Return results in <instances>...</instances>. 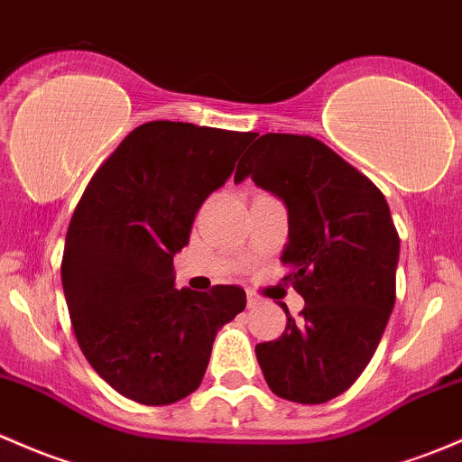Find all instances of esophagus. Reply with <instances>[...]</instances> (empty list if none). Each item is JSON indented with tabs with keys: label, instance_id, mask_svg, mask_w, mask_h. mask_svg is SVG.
Returning <instances> with one entry per match:
<instances>
[{
	"label": "esophagus",
	"instance_id": "esophagus-1",
	"mask_svg": "<svg viewBox=\"0 0 462 462\" xmlns=\"http://www.w3.org/2000/svg\"><path fill=\"white\" fill-rule=\"evenodd\" d=\"M259 305V296L254 292H247V308H256Z\"/></svg>",
	"mask_w": 462,
	"mask_h": 462
}]
</instances>
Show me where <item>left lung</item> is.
Segmentation results:
<instances>
[{"label":"left lung","mask_w":462,"mask_h":462,"mask_svg":"<svg viewBox=\"0 0 462 462\" xmlns=\"http://www.w3.org/2000/svg\"><path fill=\"white\" fill-rule=\"evenodd\" d=\"M288 206L285 283L305 299L276 341L259 343L265 383L319 405L352 387L372 361L396 300L398 232L376 186L319 139L268 133L236 166Z\"/></svg>","instance_id":"left-lung-1"}]
</instances>
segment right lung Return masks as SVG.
Here are the masks:
<instances>
[{"label": "right lung", "mask_w": 462, "mask_h": 462, "mask_svg": "<svg viewBox=\"0 0 462 462\" xmlns=\"http://www.w3.org/2000/svg\"><path fill=\"white\" fill-rule=\"evenodd\" d=\"M254 137L148 121L92 174L72 212L61 283L75 338L92 370L130 401L170 405L190 396L218 328L245 310L236 285L174 288L172 256Z\"/></svg>", "instance_id": "add662e5"}]
</instances>
